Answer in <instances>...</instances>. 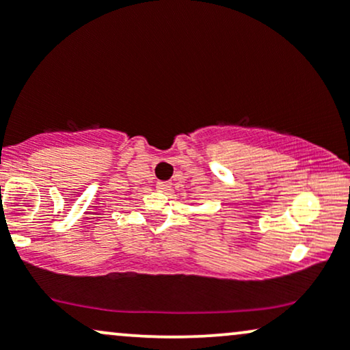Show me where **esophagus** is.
<instances>
[{
  "label": "esophagus",
  "mask_w": 350,
  "mask_h": 350,
  "mask_svg": "<svg viewBox=\"0 0 350 350\" xmlns=\"http://www.w3.org/2000/svg\"><path fill=\"white\" fill-rule=\"evenodd\" d=\"M158 191L161 192H170L171 191V183H158Z\"/></svg>",
  "instance_id": "34e87169"
}]
</instances>
